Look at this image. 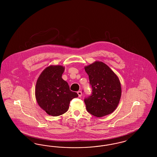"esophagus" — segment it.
<instances>
[{
    "instance_id": "34e87169",
    "label": "esophagus",
    "mask_w": 157,
    "mask_h": 157,
    "mask_svg": "<svg viewBox=\"0 0 157 157\" xmlns=\"http://www.w3.org/2000/svg\"><path fill=\"white\" fill-rule=\"evenodd\" d=\"M77 93H78V96H79V97H82V93L81 91H78Z\"/></svg>"
}]
</instances>
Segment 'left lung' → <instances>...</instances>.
<instances>
[{"label":"left lung","mask_w":157,"mask_h":157,"mask_svg":"<svg viewBox=\"0 0 157 157\" xmlns=\"http://www.w3.org/2000/svg\"><path fill=\"white\" fill-rule=\"evenodd\" d=\"M85 70L92 88L91 95L84 99L87 111L97 117L111 113L117 108L121 97L118 77L102 62L95 61L85 67Z\"/></svg>","instance_id":"8db88e82"}]
</instances>
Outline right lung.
<instances>
[{"instance_id":"right-lung-1","label":"right lung","mask_w":157,"mask_h":157,"mask_svg":"<svg viewBox=\"0 0 157 157\" xmlns=\"http://www.w3.org/2000/svg\"><path fill=\"white\" fill-rule=\"evenodd\" d=\"M64 70L65 67L61 65L46 67L39 75L35 86V97L39 106L53 117L67 112L70 101L78 97L62 78Z\"/></svg>"}]
</instances>
